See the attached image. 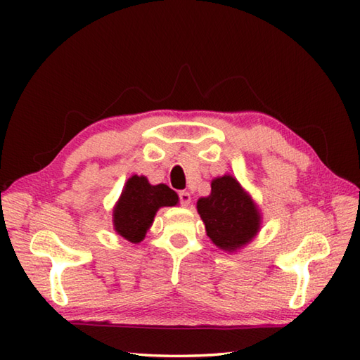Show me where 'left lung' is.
<instances>
[{"mask_svg":"<svg viewBox=\"0 0 360 360\" xmlns=\"http://www.w3.org/2000/svg\"><path fill=\"white\" fill-rule=\"evenodd\" d=\"M178 195L164 184L153 186L147 176L133 174L127 181L112 212L116 232L131 243H141L160 207L178 204Z\"/></svg>","mask_w":360,"mask_h":360,"instance_id":"left-lung-1","label":"left lung"}]
</instances>
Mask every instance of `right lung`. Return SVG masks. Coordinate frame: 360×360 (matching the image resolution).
I'll return each mask as SVG.
<instances>
[{
  "mask_svg": "<svg viewBox=\"0 0 360 360\" xmlns=\"http://www.w3.org/2000/svg\"><path fill=\"white\" fill-rule=\"evenodd\" d=\"M198 213L215 246L233 252L246 246L259 231L262 217L252 198L233 176L212 181V193L198 201Z\"/></svg>",
  "mask_w": 360,
  "mask_h": 360,
  "instance_id": "add662e5",
  "label": "right lung"
}]
</instances>
